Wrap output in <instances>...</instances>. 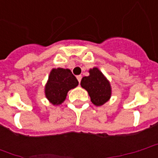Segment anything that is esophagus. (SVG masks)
<instances>
[{"instance_id": "34e87169", "label": "esophagus", "mask_w": 158, "mask_h": 158, "mask_svg": "<svg viewBox=\"0 0 158 158\" xmlns=\"http://www.w3.org/2000/svg\"><path fill=\"white\" fill-rule=\"evenodd\" d=\"M81 79H82V76H81V75L77 76V79H78L79 83H80V81H81Z\"/></svg>"}]
</instances>
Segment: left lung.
<instances>
[{
    "mask_svg": "<svg viewBox=\"0 0 158 158\" xmlns=\"http://www.w3.org/2000/svg\"><path fill=\"white\" fill-rule=\"evenodd\" d=\"M89 76L83 77L80 85L88 91L90 101L94 105L102 106L112 95L109 81L97 68L89 69Z\"/></svg>",
    "mask_w": 158,
    "mask_h": 158,
    "instance_id": "left-lung-1",
    "label": "left lung"
}]
</instances>
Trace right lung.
<instances>
[{
	"instance_id": "1",
	"label": "right lung",
	"mask_w": 158,
	"mask_h": 158,
	"mask_svg": "<svg viewBox=\"0 0 158 158\" xmlns=\"http://www.w3.org/2000/svg\"><path fill=\"white\" fill-rule=\"evenodd\" d=\"M78 85L79 81L69 69H53L45 85V96L53 105L62 104L65 101L69 90L75 88Z\"/></svg>"
}]
</instances>
